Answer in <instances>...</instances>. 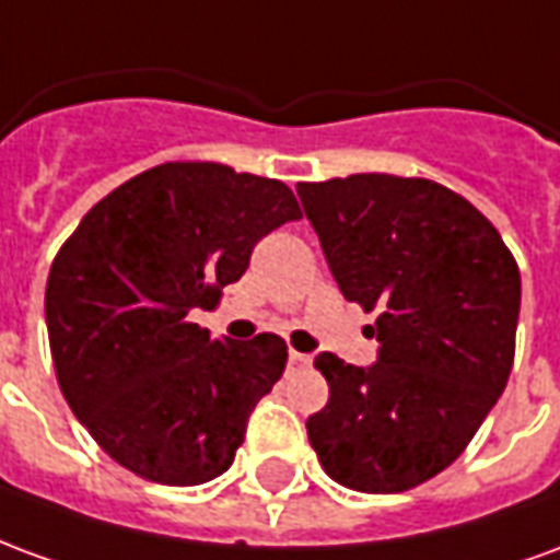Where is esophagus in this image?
<instances>
[{"instance_id":"obj_1","label":"esophagus","mask_w":560,"mask_h":560,"mask_svg":"<svg viewBox=\"0 0 560 560\" xmlns=\"http://www.w3.org/2000/svg\"><path fill=\"white\" fill-rule=\"evenodd\" d=\"M288 363L296 365V369H308V365H312V357L300 351H288Z\"/></svg>"}]
</instances>
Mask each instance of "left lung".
I'll return each instance as SVG.
<instances>
[{"label":"left lung","mask_w":560,"mask_h":560,"mask_svg":"<svg viewBox=\"0 0 560 560\" xmlns=\"http://www.w3.org/2000/svg\"><path fill=\"white\" fill-rule=\"evenodd\" d=\"M296 195L345 300L377 312L369 369L320 353L329 401L308 441L353 492H408L450 468L504 393L522 279L494 224L446 185L353 173Z\"/></svg>","instance_id":"left-lung-1"}]
</instances>
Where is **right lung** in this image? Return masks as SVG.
<instances>
[{
    "mask_svg": "<svg viewBox=\"0 0 560 560\" xmlns=\"http://www.w3.org/2000/svg\"><path fill=\"white\" fill-rule=\"evenodd\" d=\"M300 215L279 179L167 161L102 197L62 243L44 293L56 381L122 468L161 486L231 468L288 345L212 339L188 312L215 308L257 240Z\"/></svg>",
    "mask_w": 560,
    "mask_h": 560,
    "instance_id": "right-lung-1",
    "label": "right lung"
}]
</instances>
